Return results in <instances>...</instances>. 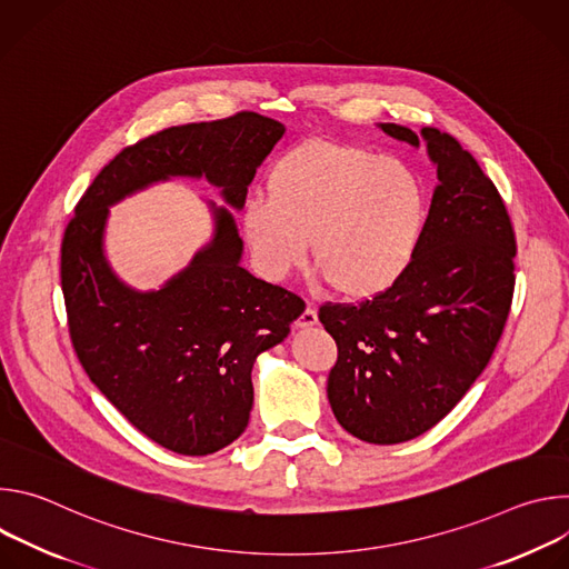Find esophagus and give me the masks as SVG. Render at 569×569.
I'll return each mask as SVG.
<instances>
[{"label":"esophagus","mask_w":569,"mask_h":569,"mask_svg":"<svg viewBox=\"0 0 569 569\" xmlns=\"http://www.w3.org/2000/svg\"><path fill=\"white\" fill-rule=\"evenodd\" d=\"M315 323H317V310H315L312 306H306V308L301 310V315L297 317L295 327H297V329H308V327H315Z\"/></svg>","instance_id":"esophagus-1"}]
</instances>
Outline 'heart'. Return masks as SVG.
<instances>
[{
  "instance_id": "obj_1",
  "label": "heart",
  "mask_w": 569,
  "mask_h": 569,
  "mask_svg": "<svg viewBox=\"0 0 569 569\" xmlns=\"http://www.w3.org/2000/svg\"><path fill=\"white\" fill-rule=\"evenodd\" d=\"M428 218L421 178L398 159L306 139L281 152L266 173V196L240 211L252 263L268 281L295 272L306 254L336 292L369 299L391 288L412 263Z\"/></svg>"
}]
</instances>
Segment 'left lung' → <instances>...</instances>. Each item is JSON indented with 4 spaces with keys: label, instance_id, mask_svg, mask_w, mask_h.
Listing matches in <instances>:
<instances>
[{
    "label": "left lung",
    "instance_id": "left-lung-1",
    "mask_svg": "<svg viewBox=\"0 0 569 569\" xmlns=\"http://www.w3.org/2000/svg\"><path fill=\"white\" fill-rule=\"evenodd\" d=\"M419 146L415 130L380 123ZM439 187L417 254L385 292L319 306L338 345L329 402L353 437L389 446L435 428L489 365L516 288V231L496 184L448 132L423 128Z\"/></svg>",
    "mask_w": 569,
    "mask_h": 569
}]
</instances>
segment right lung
<instances>
[{"mask_svg": "<svg viewBox=\"0 0 569 569\" xmlns=\"http://www.w3.org/2000/svg\"><path fill=\"white\" fill-rule=\"evenodd\" d=\"M283 132L246 110L148 134L103 167L62 233L60 286L80 365L141 435L178 455H211L248 428L254 358L290 333L303 301L238 266L227 209H213V242L178 279L134 292L103 257L108 204L171 176H204L240 209Z\"/></svg>", "mask_w": 569, "mask_h": 569, "instance_id": "obj_1", "label": "right lung"}]
</instances>
